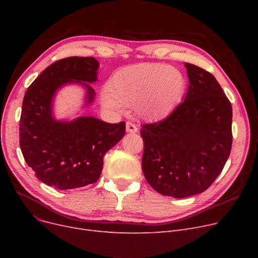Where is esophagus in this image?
Here are the masks:
<instances>
[{"label":"esophagus","instance_id":"34e87169","mask_svg":"<svg viewBox=\"0 0 258 258\" xmlns=\"http://www.w3.org/2000/svg\"><path fill=\"white\" fill-rule=\"evenodd\" d=\"M126 132L127 133H137L138 132V127L135 125L134 123H132V122H126Z\"/></svg>","mask_w":258,"mask_h":258}]
</instances>
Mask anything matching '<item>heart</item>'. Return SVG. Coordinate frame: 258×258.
Listing matches in <instances>:
<instances>
[{"instance_id": "1", "label": "heart", "mask_w": 258, "mask_h": 258, "mask_svg": "<svg viewBox=\"0 0 258 258\" xmlns=\"http://www.w3.org/2000/svg\"><path fill=\"white\" fill-rule=\"evenodd\" d=\"M186 81L174 67L160 62H143L118 70L101 94L102 105L115 113L126 106L145 121L166 118L180 102Z\"/></svg>"}]
</instances>
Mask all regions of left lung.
I'll return each mask as SVG.
<instances>
[{"label": "left lung", "instance_id": "1", "mask_svg": "<svg viewBox=\"0 0 258 258\" xmlns=\"http://www.w3.org/2000/svg\"><path fill=\"white\" fill-rule=\"evenodd\" d=\"M185 99L164 120L144 124L142 170L155 190L177 199L205 191L232 146V106L215 77L185 63Z\"/></svg>", "mask_w": 258, "mask_h": 258}]
</instances>
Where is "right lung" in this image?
Returning <instances> with one entry per match:
<instances>
[{
	"mask_svg": "<svg viewBox=\"0 0 258 258\" xmlns=\"http://www.w3.org/2000/svg\"><path fill=\"white\" fill-rule=\"evenodd\" d=\"M99 62L94 57L72 56L57 60L27 89L20 120V146L36 177L56 189H74L96 182L103 157L125 135V122L107 123L93 116L58 120L53 102L64 86L86 91L85 106L95 99L90 84L97 81Z\"/></svg>",
	"mask_w": 258,
	"mask_h": 258,
	"instance_id": "right-lung-1",
	"label": "right lung"
}]
</instances>
